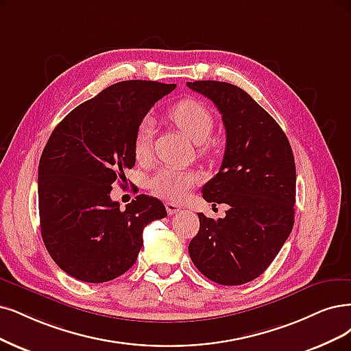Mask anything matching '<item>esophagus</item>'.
Listing matches in <instances>:
<instances>
[{
	"label": "esophagus",
	"mask_w": 351,
	"mask_h": 351,
	"mask_svg": "<svg viewBox=\"0 0 351 351\" xmlns=\"http://www.w3.org/2000/svg\"><path fill=\"white\" fill-rule=\"evenodd\" d=\"M165 206H166V211H167L169 215H173V214H176V213H179L180 210H182V206L175 204V202H166Z\"/></svg>",
	"instance_id": "obj_1"
}]
</instances>
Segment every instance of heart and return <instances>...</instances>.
<instances>
[{"label":"heart","mask_w":351,"mask_h":351,"mask_svg":"<svg viewBox=\"0 0 351 351\" xmlns=\"http://www.w3.org/2000/svg\"><path fill=\"white\" fill-rule=\"evenodd\" d=\"M171 119L195 145H202L208 140L214 130V119L210 110L197 99L186 98L176 102L169 110ZM153 134V121L145 117L136 130L134 156L138 160L146 159L150 153ZM198 182V176L185 169L162 167L149 179L150 191L163 199L180 201Z\"/></svg>","instance_id":"b5f03b06"}]
</instances>
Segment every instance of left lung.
Returning <instances> with one entry per match:
<instances>
[{"instance_id": "obj_1", "label": "left lung", "mask_w": 351, "mask_h": 351, "mask_svg": "<svg viewBox=\"0 0 351 351\" xmlns=\"http://www.w3.org/2000/svg\"><path fill=\"white\" fill-rule=\"evenodd\" d=\"M223 115L227 145L219 172L202 188L205 201L227 204L224 218L202 213L189 243L193 265L210 280L236 287L261 276L295 221L293 153L279 124L241 88L218 81L186 82Z\"/></svg>"}]
</instances>
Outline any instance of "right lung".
I'll use <instances>...</instances> for the list:
<instances>
[{"label": "right lung", "instance_id": "add662e5", "mask_svg": "<svg viewBox=\"0 0 351 351\" xmlns=\"http://www.w3.org/2000/svg\"><path fill=\"white\" fill-rule=\"evenodd\" d=\"M175 84L117 82L72 110L50 134L38 163V214L43 243L72 278L102 283L136 263L143 228L167 215L145 193L125 210L110 192L136 163L140 121Z\"/></svg>", "mask_w": 351, "mask_h": 351}]
</instances>
